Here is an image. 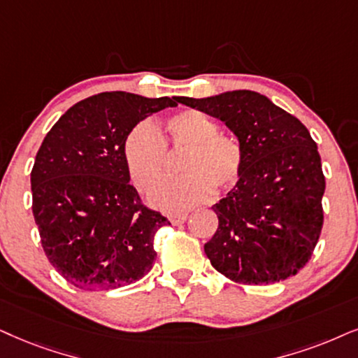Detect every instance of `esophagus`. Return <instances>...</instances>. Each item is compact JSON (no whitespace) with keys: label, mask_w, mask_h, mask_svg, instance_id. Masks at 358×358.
<instances>
[{"label":"esophagus","mask_w":358,"mask_h":358,"mask_svg":"<svg viewBox=\"0 0 358 358\" xmlns=\"http://www.w3.org/2000/svg\"><path fill=\"white\" fill-rule=\"evenodd\" d=\"M169 218L173 224H182L188 220V213H171Z\"/></svg>","instance_id":"esophagus-1"}]
</instances>
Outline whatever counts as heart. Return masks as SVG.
Listing matches in <instances>:
<instances>
[{
	"mask_svg": "<svg viewBox=\"0 0 358 358\" xmlns=\"http://www.w3.org/2000/svg\"><path fill=\"white\" fill-rule=\"evenodd\" d=\"M185 152V176L158 183L148 193L152 205L182 210L206 201L215 192L231 189L244 169V150L238 138L218 132V124L200 110H183L170 117L160 134L150 122H140L125 138L124 157L134 185L148 189L166 173L169 153Z\"/></svg>",
	"mask_w": 358,
	"mask_h": 358,
	"instance_id": "obj_1",
	"label": "heart"
}]
</instances>
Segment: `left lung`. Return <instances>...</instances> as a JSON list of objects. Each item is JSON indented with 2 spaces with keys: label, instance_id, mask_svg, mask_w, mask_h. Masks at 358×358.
Returning a JSON list of instances; mask_svg holds the SVG:
<instances>
[{
  "label": "left lung",
  "instance_id": "8db88e82",
  "mask_svg": "<svg viewBox=\"0 0 358 358\" xmlns=\"http://www.w3.org/2000/svg\"><path fill=\"white\" fill-rule=\"evenodd\" d=\"M178 102L224 122L244 150L241 178L213 205L218 229L205 244L213 268L255 286L296 275L324 224L325 176L309 130L252 90Z\"/></svg>",
  "mask_w": 358,
  "mask_h": 358
}]
</instances>
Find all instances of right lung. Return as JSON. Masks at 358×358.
Returning <instances> with one entry per match:
<instances>
[{
    "instance_id": "obj_1",
    "label": "right lung",
    "mask_w": 358,
    "mask_h": 358,
    "mask_svg": "<svg viewBox=\"0 0 358 358\" xmlns=\"http://www.w3.org/2000/svg\"><path fill=\"white\" fill-rule=\"evenodd\" d=\"M178 97L102 92L72 106L41 143L33 171V215L54 269L84 291H110L142 279L170 221L143 205L130 185L124 145L148 115Z\"/></svg>"
}]
</instances>
